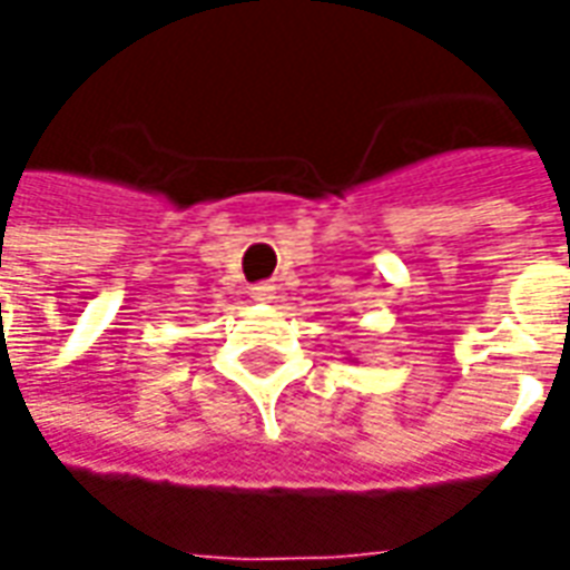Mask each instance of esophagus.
I'll list each match as a JSON object with an SVG mask.
<instances>
[{
	"label": "esophagus",
	"mask_w": 570,
	"mask_h": 570,
	"mask_svg": "<svg viewBox=\"0 0 570 570\" xmlns=\"http://www.w3.org/2000/svg\"><path fill=\"white\" fill-rule=\"evenodd\" d=\"M249 296L256 298V302H272L274 298V286L272 284H259L249 289Z\"/></svg>",
	"instance_id": "1"
}]
</instances>
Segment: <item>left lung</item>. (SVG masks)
Masks as SVG:
<instances>
[{
    "label": "left lung",
    "mask_w": 570,
    "mask_h": 570,
    "mask_svg": "<svg viewBox=\"0 0 570 570\" xmlns=\"http://www.w3.org/2000/svg\"><path fill=\"white\" fill-rule=\"evenodd\" d=\"M345 360H351V363H354V357H345Z\"/></svg>",
    "instance_id": "1"
}]
</instances>
